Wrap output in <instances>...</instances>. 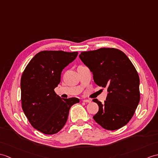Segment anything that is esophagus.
Segmentation results:
<instances>
[{
	"label": "esophagus",
	"mask_w": 158,
	"mask_h": 158,
	"mask_svg": "<svg viewBox=\"0 0 158 158\" xmlns=\"http://www.w3.org/2000/svg\"><path fill=\"white\" fill-rule=\"evenodd\" d=\"M82 102H86V103H89V102H91V100H83Z\"/></svg>",
	"instance_id": "34e87169"
}]
</instances>
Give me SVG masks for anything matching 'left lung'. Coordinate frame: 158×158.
<instances>
[{"instance_id":"8db88e82","label":"left lung","mask_w":158,"mask_h":158,"mask_svg":"<svg viewBox=\"0 0 158 158\" xmlns=\"http://www.w3.org/2000/svg\"><path fill=\"white\" fill-rule=\"evenodd\" d=\"M79 58L92 72L94 82L108 92L104 104L93 100L99 106L95 121L110 131L126 125L140 100L139 77L129 58L114 48L82 52Z\"/></svg>"}]
</instances>
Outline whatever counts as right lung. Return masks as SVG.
Masks as SVG:
<instances>
[{"mask_svg":"<svg viewBox=\"0 0 158 158\" xmlns=\"http://www.w3.org/2000/svg\"><path fill=\"white\" fill-rule=\"evenodd\" d=\"M78 52L44 50L36 54L25 67L21 79V106L31 126L46 135L60 131L67 122L76 98L61 99L54 88L60 82L61 72Z\"/></svg>","mask_w":158,"mask_h":158,"instance_id":"right-lung-1","label":"right lung"}]
</instances>
